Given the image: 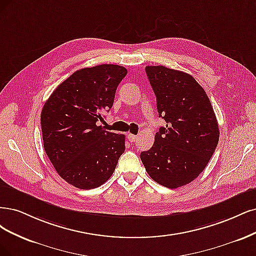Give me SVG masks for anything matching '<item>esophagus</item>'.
<instances>
[{
	"label": "esophagus",
	"instance_id": "obj_1",
	"mask_svg": "<svg viewBox=\"0 0 256 256\" xmlns=\"http://www.w3.org/2000/svg\"><path fill=\"white\" fill-rule=\"evenodd\" d=\"M139 138V135H133V134H128V139L130 142H135L136 140Z\"/></svg>",
	"mask_w": 256,
	"mask_h": 256
}]
</instances>
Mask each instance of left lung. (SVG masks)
Returning <instances> with one entry per match:
<instances>
[{
  "label": "left lung",
  "mask_w": 256,
  "mask_h": 256,
  "mask_svg": "<svg viewBox=\"0 0 256 256\" xmlns=\"http://www.w3.org/2000/svg\"><path fill=\"white\" fill-rule=\"evenodd\" d=\"M146 72L167 124L140 158L156 183L174 189L192 182L208 164L218 144V122L208 94L190 74L164 66H148Z\"/></svg>",
  "instance_id": "obj_1"
}]
</instances>
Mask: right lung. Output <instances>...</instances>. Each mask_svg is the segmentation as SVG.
<instances>
[{
  "mask_svg": "<svg viewBox=\"0 0 256 256\" xmlns=\"http://www.w3.org/2000/svg\"><path fill=\"white\" fill-rule=\"evenodd\" d=\"M128 70L98 64L74 72L58 85L41 112L44 151L66 182L80 189L101 186L126 150V136L104 130L108 112Z\"/></svg>",
  "mask_w": 256,
  "mask_h": 256,
  "instance_id": "1",
  "label": "right lung"
}]
</instances>
